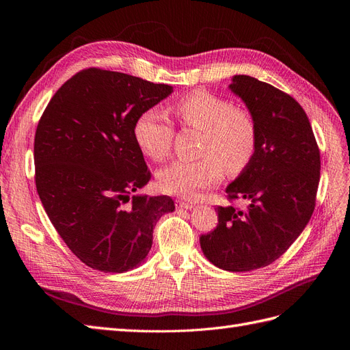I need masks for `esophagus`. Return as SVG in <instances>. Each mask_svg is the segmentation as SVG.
I'll return each mask as SVG.
<instances>
[{
  "label": "esophagus",
  "mask_w": 350,
  "mask_h": 350,
  "mask_svg": "<svg viewBox=\"0 0 350 350\" xmlns=\"http://www.w3.org/2000/svg\"><path fill=\"white\" fill-rule=\"evenodd\" d=\"M176 207L178 208H193V203H188L184 200H176Z\"/></svg>",
  "instance_id": "esophagus-1"
}]
</instances>
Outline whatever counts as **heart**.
<instances>
[{
	"instance_id": "obj_1",
	"label": "heart",
	"mask_w": 350,
	"mask_h": 350,
	"mask_svg": "<svg viewBox=\"0 0 350 350\" xmlns=\"http://www.w3.org/2000/svg\"><path fill=\"white\" fill-rule=\"evenodd\" d=\"M174 112L183 125L203 133L200 161H176L157 174L159 188L166 194L194 197L215 187L224 171L238 175L252 161L257 150V125L250 112L235 108L234 102L206 90H196L179 99ZM134 142L140 152L154 162L169 154L174 126L156 108L143 111L133 126Z\"/></svg>"
}]
</instances>
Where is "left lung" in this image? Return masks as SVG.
Segmentation results:
<instances>
[{
	"instance_id": "1",
	"label": "left lung",
	"mask_w": 350,
	"mask_h": 350,
	"mask_svg": "<svg viewBox=\"0 0 350 350\" xmlns=\"http://www.w3.org/2000/svg\"><path fill=\"white\" fill-rule=\"evenodd\" d=\"M232 93L257 125V150L226 187L248 210L217 207L215 230L200 237L203 254L226 271H251L278 260L312 216L320 183V150L308 116L289 94L250 76H234Z\"/></svg>"
}]
</instances>
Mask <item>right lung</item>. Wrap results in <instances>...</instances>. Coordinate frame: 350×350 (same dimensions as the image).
Masks as SVG:
<instances>
[{
  "mask_svg": "<svg viewBox=\"0 0 350 350\" xmlns=\"http://www.w3.org/2000/svg\"><path fill=\"white\" fill-rule=\"evenodd\" d=\"M172 92L167 84L88 68L62 84L38 124L39 198L71 252L94 270L140 266L157 220L175 210L167 196L130 197L150 179L134 121Z\"/></svg>",
  "mask_w": 350,
  "mask_h": 350,
  "instance_id": "add662e5",
  "label": "right lung"
}]
</instances>
